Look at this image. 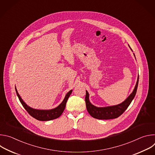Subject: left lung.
Returning a JSON list of instances; mask_svg holds the SVG:
<instances>
[{
  "mask_svg": "<svg viewBox=\"0 0 155 155\" xmlns=\"http://www.w3.org/2000/svg\"><path fill=\"white\" fill-rule=\"evenodd\" d=\"M129 47L130 48L129 45ZM130 50H132L131 48ZM134 55L135 56L134 53ZM138 83L139 77H137V80L133 91L127 97V99H126L125 101H124L121 104L112 106L98 107L93 105L89 99V93H88L87 91H86L85 102L88 113L93 118L99 120H110L119 117L124 113V112L131 103L132 101L134 98L137 90Z\"/></svg>",
  "mask_w": 155,
  "mask_h": 155,
  "instance_id": "8db88e82",
  "label": "left lung"
}]
</instances>
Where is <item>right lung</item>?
Segmentation results:
<instances>
[{"label": "right lung", "instance_id": "add662e5", "mask_svg": "<svg viewBox=\"0 0 155 155\" xmlns=\"http://www.w3.org/2000/svg\"><path fill=\"white\" fill-rule=\"evenodd\" d=\"M15 90H16V94L22 105H23V107L26 110V111L29 113V114L31 116H32L33 118L39 121H50V120H54L56 118H59L63 113L65 107L66 102H67L68 98L69 97L70 95L72 92V90L66 94L63 101L57 107L53 109H50V110H38V109L33 108L28 106L23 101V100L21 99V96L18 93L16 86H15Z\"/></svg>", "mask_w": 155, "mask_h": 155}]
</instances>
